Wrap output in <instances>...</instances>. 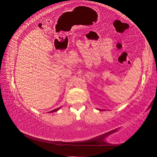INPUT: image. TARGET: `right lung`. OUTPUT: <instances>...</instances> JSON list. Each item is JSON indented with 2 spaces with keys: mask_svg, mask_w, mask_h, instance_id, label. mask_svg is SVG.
Instances as JSON below:
<instances>
[{
  "mask_svg": "<svg viewBox=\"0 0 157 157\" xmlns=\"http://www.w3.org/2000/svg\"><path fill=\"white\" fill-rule=\"evenodd\" d=\"M61 108V107H59V108H58V109H55V110H52V111H50V113H52V112H55V111H58V110Z\"/></svg>",
  "mask_w": 157,
  "mask_h": 157,
  "instance_id": "add662e5",
  "label": "right lung"
}]
</instances>
